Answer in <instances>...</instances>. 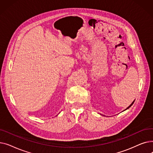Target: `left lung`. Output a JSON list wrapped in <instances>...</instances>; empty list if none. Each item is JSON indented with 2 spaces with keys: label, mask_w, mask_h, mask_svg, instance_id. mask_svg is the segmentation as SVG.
Masks as SVG:
<instances>
[{
  "label": "left lung",
  "mask_w": 153,
  "mask_h": 153,
  "mask_svg": "<svg viewBox=\"0 0 153 153\" xmlns=\"http://www.w3.org/2000/svg\"><path fill=\"white\" fill-rule=\"evenodd\" d=\"M134 101H133V102H132V103H131L130 104V105L129 106H128V107H127V108H126L125 110H124L123 111H125V110H127V109H128V108H130V107H131V105H133V103L134 102Z\"/></svg>",
  "instance_id": "obj_1"
}]
</instances>
